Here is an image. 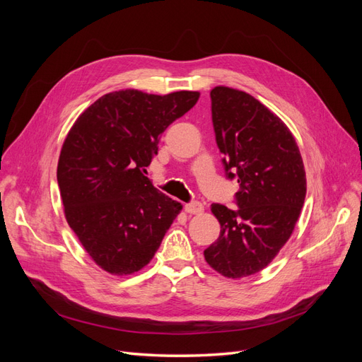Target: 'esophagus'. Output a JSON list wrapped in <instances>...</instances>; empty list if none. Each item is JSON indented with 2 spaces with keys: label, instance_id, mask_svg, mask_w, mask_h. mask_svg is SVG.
I'll return each instance as SVG.
<instances>
[{
  "label": "esophagus",
  "instance_id": "obj_1",
  "mask_svg": "<svg viewBox=\"0 0 362 362\" xmlns=\"http://www.w3.org/2000/svg\"><path fill=\"white\" fill-rule=\"evenodd\" d=\"M184 210H185V213H189V214H201L204 211V205L201 202L194 201V202H190V204H185Z\"/></svg>",
  "mask_w": 362,
  "mask_h": 362
}]
</instances>
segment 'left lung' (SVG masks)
Segmentation results:
<instances>
[{"label": "left lung", "instance_id": "1", "mask_svg": "<svg viewBox=\"0 0 362 362\" xmlns=\"http://www.w3.org/2000/svg\"><path fill=\"white\" fill-rule=\"evenodd\" d=\"M210 96L226 177L237 178L240 189L238 210L211 205L221 235L204 257L225 278L238 279L267 267L288 242L303 206L306 177L291 131L266 105L225 86Z\"/></svg>", "mask_w": 362, "mask_h": 362}]
</instances>
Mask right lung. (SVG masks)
<instances>
[{
	"instance_id": "add662e5",
	"label": "right lung",
	"mask_w": 362,
	"mask_h": 362,
	"mask_svg": "<svg viewBox=\"0 0 362 362\" xmlns=\"http://www.w3.org/2000/svg\"><path fill=\"white\" fill-rule=\"evenodd\" d=\"M199 92L107 93L80 115L62 146L57 181L64 217L103 270L124 276L144 269L182 205L146 177L158 141Z\"/></svg>"
}]
</instances>
